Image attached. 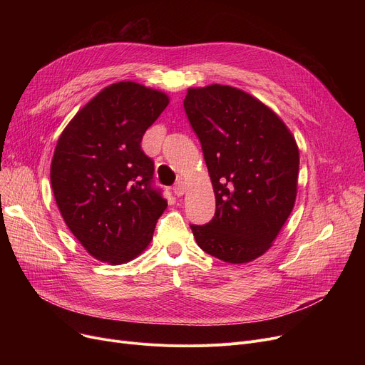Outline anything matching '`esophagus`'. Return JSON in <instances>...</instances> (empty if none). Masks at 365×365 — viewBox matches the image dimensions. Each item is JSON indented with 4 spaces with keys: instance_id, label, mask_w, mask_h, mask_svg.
I'll return each instance as SVG.
<instances>
[{
    "instance_id": "1",
    "label": "esophagus",
    "mask_w": 365,
    "mask_h": 365,
    "mask_svg": "<svg viewBox=\"0 0 365 365\" xmlns=\"http://www.w3.org/2000/svg\"><path fill=\"white\" fill-rule=\"evenodd\" d=\"M185 185L182 182H178L175 186H173V192H175L176 197H182L185 194Z\"/></svg>"
}]
</instances>
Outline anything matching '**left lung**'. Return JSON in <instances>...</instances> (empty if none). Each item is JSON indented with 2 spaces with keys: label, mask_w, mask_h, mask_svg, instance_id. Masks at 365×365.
I'll use <instances>...</instances> for the list:
<instances>
[{
  "label": "left lung",
  "mask_w": 365,
  "mask_h": 365,
  "mask_svg": "<svg viewBox=\"0 0 365 365\" xmlns=\"http://www.w3.org/2000/svg\"><path fill=\"white\" fill-rule=\"evenodd\" d=\"M183 108L216 197L215 217L190 225L197 244L223 262H250L272 245L294 207L296 140L277 113L235 87L189 88Z\"/></svg>",
  "instance_id": "left-lung-1"
}]
</instances>
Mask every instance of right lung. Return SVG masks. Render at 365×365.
<instances>
[{
    "mask_svg": "<svg viewBox=\"0 0 365 365\" xmlns=\"http://www.w3.org/2000/svg\"><path fill=\"white\" fill-rule=\"evenodd\" d=\"M168 105L167 94L131 81L93 98L57 140L50 179L57 207L86 250L112 264L139 256L167 208L153 186L145 131Z\"/></svg>",
    "mask_w": 365,
    "mask_h": 365,
    "instance_id": "add662e5",
    "label": "right lung"
}]
</instances>
